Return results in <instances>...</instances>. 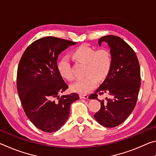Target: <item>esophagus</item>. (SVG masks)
I'll use <instances>...</instances> for the list:
<instances>
[{
	"mask_svg": "<svg viewBox=\"0 0 156 156\" xmlns=\"http://www.w3.org/2000/svg\"><path fill=\"white\" fill-rule=\"evenodd\" d=\"M80 98H83V99H87L88 98V96L87 95H83V94H80Z\"/></svg>",
	"mask_w": 156,
	"mask_h": 156,
	"instance_id": "1",
	"label": "esophagus"
}]
</instances>
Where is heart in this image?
<instances>
[{
    "instance_id": "1",
    "label": "heart",
    "mask_w": 156,
    "mask_h": 156,
    "mask_svg": "<svg viewBox=\"0 0 156 156\" xmlns=\"http://www.w3.org/2000/svg\"><path fill=\"white\" fill-rule=\"evenodd\" d=\"M72 56L78 62L86 64L87 77L80 79L72 85V89L80 94H85L96 87L98 80H101L109 74L112 65L109 51L105 48L95 50L94 48L83 44L73 50ZM60 75L67 80L74 79L70 62L66 58L60 60L57 65Z\"/></svg>"
}]
</instances>
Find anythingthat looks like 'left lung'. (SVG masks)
<instances>
[{
    "mask_svg": "<svg viewBox=\"0 0 156 156\" xmlns=\"http://www.w3.org/2000/svg\"><path fill=\"white\" fill-rule=\"evenodd\" d=\"M102 42L107 43L110 49L112 68L105 81L89 98L97 99L101 105L94 115L96 120L105 127L112 128L122 123L136 106L140 87V69L135 51L120 37H102L99 46ZM97 93H106L112 98L100 101Z\"/></svg>",
    "mask_w": 156,
    "mask_h": 156,
    "instance_id": "1",
    "label": "left lung"
}]
</instances>
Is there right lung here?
<instances>
[{
  "label": "right lung",
  "instance_id": "1",
  "mask_svg": "<svg viewBox=\"0 0 156 156\" xmlns=\"http://www.w3.org/2000/svg\"><path fill=\"white\" fill-rule=\"evenodd\" d=\"M76 43L44 37L31 43L20 58L18 96L27 118L43 131L51 133L61 128L69 115L71 104L79 99L76 93L59 96L68 86L57 68L58 55Z\"/></svg>",
  "mask_w": 156,
  "mask_h": 156
}]
</instances>
